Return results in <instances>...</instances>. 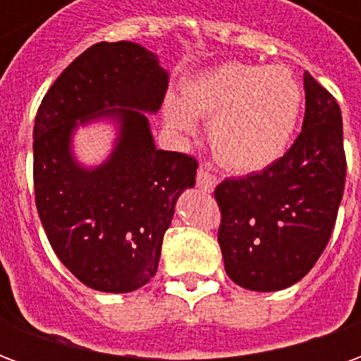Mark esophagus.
Wrapping results in <instances>:
<instances>
[{
    "label": "esophagus",
    "mask_w": 361,
    "mask_h": 361,
    "mask_svg": "<svg viewBox=\"0 0 361 361\" xmlns=\"http://www.w3.org/2000/svg\"><path fill=\"white\" fill-rule=\"evenodd\" d=\"M216 176L209 170V168H199L197 170V185L201 189H204V191H212L214 189V185H216Z\"/></svg>",
    "instance_id": "esophagus-1"
}]
</instances>
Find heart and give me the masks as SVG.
I'll return each mask as SVG.
<instances>
[{
    "instance_id": "obj_1",
    "label": "heart",
    "mask_w": 361,
    "mask_h": 361,
    "mask_svg": "<svg viewBox=\"0 0 361 361\" xmlns=\"http://www.w3.org/2000/svg\"><path fill=\"white\" fill-rule=\"evenodd\" d=\"M302 110V90L282 67L224 63L183 85L168 100L164 119L178 133H193V119H211L209 139L220 162L255 172L279 160Z\"/></svg>"
}]
</instances>
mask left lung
<instances>
[{"mask_svg": "<svg viewBox=\"0 0 361 361\" xmlns=\"http://www.w3.org/2000/svg\"><path fill=\"white\" fill-rule=\"evenodd\" d=\"M303 90L302 131L284 157L214 189L226 274L255 292L292 286L313 269L331 240L344 193L341 106L307 71Z\"/></svg>", "mask_w": 361, "mask_h": 361, "instance_id": "left-lung-1", "label": "left lung"}]
</instances>
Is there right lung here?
<instances>
[{
	"mask_svg": "<svg viewBox=\"0 0 361 361\" xmlns=\"http://www.w3.org/2000/svg\"><path fill=\"white\" fill-rule=\"evenodd\" d=\"M166 89L154 54L98 42L59 75L36 114V209L59 261L92 290L126 294L157 274L176 201L195 185L197 158L157 149L140 111H157ZM100 115L120 119L118 147L106 165L85 171L71 158V131L77 118Z\"/></svg>",
	"mask_w": 361,
	"mask_h": 361,
	"instance_id": "obj_1",
	"label": "right lung"
}]
</instances>
